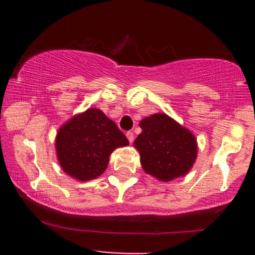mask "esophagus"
Segmentation results:
<instances>
[{"mask_svg": "<svg viewBox=\"0 0 255 255\" xmlns=\"http://www.w3.org/2000/svg\"><path fill=\"white\" fill-rule=\"evenodd\" d=\"M126 135H127L129 143H133V140H134V134H133V132H127L126 133Z\"/></svg>", "mask_w": 255, "mask_h": 255, "instance_id": "1", "label": "esophagus"}]
</instances>
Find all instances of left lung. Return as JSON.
I'll use <instances>...</instances> for the list:
<instances>
[{
  "label": "left lung",
  "instance_id": "obj_1",
  "mask_svg": "<svg viewBox=\"0 0 255 255\" xmlns=\"http://www.w3.org/2000/svg\"><path fill=\"white\" fill-rule=\"evenodd\" d=\"M142 133L134 140L144 171L161 181L182 176L196 159V139L169 116L156 113L139 123Z\"/></svg>",
  "mask_w": 255,
  "mask_h": 255
}]
</instances>
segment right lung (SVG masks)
Returning <instances> with one entry per match:
<instances>
[{
  "mask_svg": "<svg viewBox=\"0 0 255 255\" xmlns=\"http://www.w3.org/2000/svg\"><path fill=\"white\" fill-rule=\"evenodd\" d=\"M55 145L63 170L86 181L101 175L112 150L128 145V139L104 112L91 109L71 118L59 129Z\"/></svg>",
  "mask_w": 255,
  "mask_h": 255,
  "instance_id": "right-lung-1",
  "label": "right lung"
}]
</instances>
